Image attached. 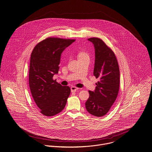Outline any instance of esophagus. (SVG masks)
I'll use <instances>...</instances> for the list:
<instances>
[{"label": "esophagus", "instance_id": "1", "mask_svg": "<svg viewBox=\"0 0 152 152\" xmlns=\"http://www.w3.org/2000/svg\"><path fill=\"white\" fill-rule=\"evenodd\" d=\"M78 88H77V87H75V86H72L71 87V91L72 92H76L77 91H78Z\"/></svg>", "mask_w": 152, "mask_h": 152}]
</instances>
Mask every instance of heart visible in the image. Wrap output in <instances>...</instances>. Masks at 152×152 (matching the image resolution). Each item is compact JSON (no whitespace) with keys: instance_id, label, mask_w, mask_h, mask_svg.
Masks as SVG:
<instances>
[{"instance_id":"1","label":"heart","mask_w":152,"mask_h":152,"mask_svg":"<svg viewBox=\"0 0 152 152\" xmlns=\"http://www.w3.org/2000/svg\"><path fill=\"white\" fill-rule=\"evenodd\" d=\"M78 57H79V58H84V57H89V56L86 52H81L78 54Z\"/></svg>"}]
</instances>
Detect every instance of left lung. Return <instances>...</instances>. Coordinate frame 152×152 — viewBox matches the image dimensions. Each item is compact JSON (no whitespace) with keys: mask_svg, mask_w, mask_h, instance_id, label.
I'll return each instance as SVG.
<instances>
[{"mask_svg":"<svg viewBox=\"0 0 152 152\" xmlns=\"http://www.w3.org/2000/svg\"><path fill=\"white\" fill-rule=\"evenodd\" d=\"M94 46L95 60L94 75L99 81L94 91H89L86 110L96 117L106 115L114 103L119 91L120 69L117 58L106 43L97 38L88 39Z\"/></svg>","mask_w":152,"mask_h":152,"instance_id":"obj_1","label":"left lung"}]
</instances>
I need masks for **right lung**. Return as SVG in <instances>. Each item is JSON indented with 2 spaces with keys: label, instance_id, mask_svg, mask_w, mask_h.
<instances>
[{
  "label": "right lung",
  "instance_id": "add662e5",
  "mask_svg": "<svg viewBox=\"0 0 152 152\" xmlns=\"http://www.w3.org/2000/svg\"><path fill=\"white\" fill-rule=\"evenodd\" d=\"M74 39L48 38L34 48L30 59L29 85L33 99L46 116H53L64 109L71 89L53 80L58 73L64 50Z\"/></svg>",
  "mask_w": 152,
  "mask_h": 152
}]
</instances>
